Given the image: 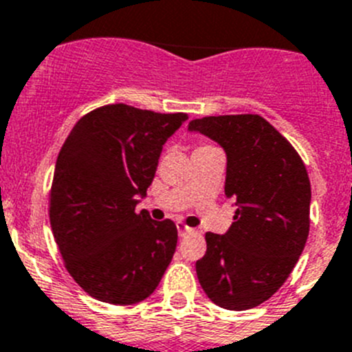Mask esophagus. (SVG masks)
I'll return each instance as SVG.
<instances>
[{"label": "esophagus", "mask_w": 352, "mask_h": 352, "mask_svg": "<svg viewBox=\"0 0 352 352\" xmlns=\"http://www.w3.org/2000/svg\"><path fill=\"white\" fill-rule=\"evenodd\" d=\"M177 231H179V236H186V234H189V232L195 231V229L189 228V226H186L184 222H177Z\"/></svg>", "instance_id": "1"}]
</instances>
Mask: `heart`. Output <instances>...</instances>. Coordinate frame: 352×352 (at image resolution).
<instances>
[{
  "label": "heart",
  "mask_w": 352,
  "mask_h": 352,
  "mask_svg": "<svg viewBox=\"0 0 352 352\" xmlns=\"http://www.w3.org/2000/svg\"><path fill=\"white\" fill-rule=\"evenodd\" d=\"M203 147H210V146H201V147H198V149H203Z\"/></svg>",
  "instance_id": "heart-1"
}]
</instances>
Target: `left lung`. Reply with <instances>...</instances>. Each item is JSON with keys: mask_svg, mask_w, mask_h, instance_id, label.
I'll return each mask as SVG.
<instances>
[{"mask_svg": "<svg viewBox=\"0 0 352 352\" xmlns=\"http://www.w3.org/2000/svg\"><path fill=\"white\" fill-rule=\"evenodd\" d=\"M228 154L226 198L238 205L226 234L206 232L196 262L213 304L245 311L271 298L294 271L309 236L311 182L295 147L258 114L192 120Z\"/></svg>", "mask_w": 352, "mask_h": 352, "instance_id": "1", "label": "left lung"}]
</instances>
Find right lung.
Wrapping results in <instances>:
<instances>
[{"mask_svg":"<svg viewBox=\"0 0 352 352\" xmlns=\"http://www.w3.org/2000/svg\"><path fill=\"white\" fill-rule=\"evenodd\" d=\"M186 120V113L107 104L85 114L58 153L52 232L72 280L97 300H144L175 254V224L153 221L135 206L153 182L163 144Z\"/></svg>","mask_w":352,"mask_h":352,"instance_id":"obj_1","label":"right lung"}]
</instances>
